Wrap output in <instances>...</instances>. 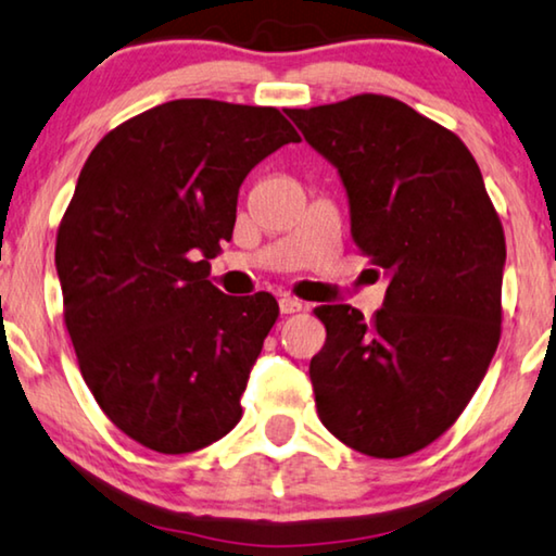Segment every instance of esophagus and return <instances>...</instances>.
I'll list each match as a JSON object with an SVG mask.
<instances>
[{"instance_id": "1", "label": "esophagus", "mask_w": 556, "mask_h": 556, "mask_svg": "<svg viewBox=\"0 0 556 556\" xmlns=\"http://www.w3.org/2000/svg\"><path fill=\"white\" fill-rule=\"evenodd\" d=\"M302 302L296 300V296H289V294H285L279 300V309H281V314H296V312H302Z\"/></svg>"}]
</instances>
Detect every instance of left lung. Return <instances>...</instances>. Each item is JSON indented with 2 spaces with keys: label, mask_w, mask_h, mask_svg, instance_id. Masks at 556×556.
Returning <instances> with one entry per match:
<instances>
[{
  "label": "left lung",
  "mask_w": 556,
  "mask_h": 556,
  "mask_svg": "<svg viewBox=\"0 0 556 556\" xmlns=\"http://www.w3.org/2000/svg\"><path fill=\"white\" fill-rule=\"evenodd\" d=\"M287 114L339 169L354 244L387 279L371 319L350 304L314 309L327 329L309 362L317 414L352 450L407 457L459 419L500 344V214L467 144L400 99Z\"/></svg>",
  "instance_id": "obj_1"
}]
</instances>
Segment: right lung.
I'll use <instances>...</instances> for the list:
<instances>
[{"instance_id":"1","label":"right lung","mask_w":556,"mask_h":556,"mask_svg":"<svg viewBox=\"0 0 556 556\" xmlns=\"http://www.w3.org/2000/svg\"><path fill=\"white\" fill-rule=\"evenodd\" d=\"M289 142L275 106L174 99L106 131L79 172L56 229L64 325L97 404L147 450L197 452L242 419L279 304L206 277L244 177Z\"/></svg>"}]
</instances>
